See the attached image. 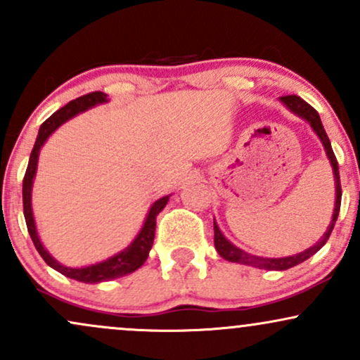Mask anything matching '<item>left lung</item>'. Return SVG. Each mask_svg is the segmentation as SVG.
I'll use <instances>...</instances> for the list:
<instances>
[{
	"label": "left lung",
	"mask_w": 360,
	"mask_h": 360,
	"mask_svg": "<svg viewBox=\"0 0 360 360\" xmlns=\"http://www.w3.org/2000/svg\"><path fill=\"white\" fill-rule=\"evenodd\" d=\"M281 101H283L284 105H286L288 108L292 111V113H296L298 117L307 120L309 125H311L313 130L316 131L318 137H320L321 143H323V147H325L326 155H328V159H330V164H332V167H333V174H335L337 200H335V210H333L332 221H330L328 230H326L323 237L320 238V242H316L315 245L309 247V249H307L304 252H300V254H296V255H289V257L264 259V257H257V255L247 254V252L240 250L238 247H235L233 243H230L229 240H226V238L223 237V233L220 232V229H218L217 223L213 221L214 247H217L218 254H220L223 259L230 260V262L245 264V266H254V267H259V269H267V271H286V269H289V267L298 266V264L304 262V260L311 257V255H315L316 252L320 250L321 247H323L326 243V240L330 238V233H332L333 226H335V221L338 218V212H340V201H342V186H340V174H338L337 157H335V154H333L332 143H330L328 135H326L325 128H323V125H321V120H320V115H318V111L313 108L311 105H308L307 101L301 100L300 96H296V94L283 96V98H281Z\"/></svg>",
	"instance_id": "obj_1"
}]
</instances>
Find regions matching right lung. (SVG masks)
<instances>
[{
	"mask_svg": "<svg viewBox=\"0 0 360 360\" xmlns=\"http://www.w3.org/2000/svg\"><path fill=\"white\" fill-rule=\"evenodd\" d=\"M108 94L101 93V91H93V93L84 94V96L76 98V100L69 101L68 105L62 106L60 110H57L56 113L51 115L45 122L40 125L39 137L35 140V146L32 148L30 160H28L27 172L23 177V214L25 221H27L28 233H30L32 242H34L35 249L39 250V254L42 255V259L52 269L59 271L60 274L68 276V278L81 281V283H101V281H110L122 278V276L130 274V272L137 271L148 257V252L152 249V243H154L155 237V217L164 210V206L167 205L169 196L160 198L152 205L150 212L147 214V220L143 223L142 230L137 235L134 242L127 247L125 250H122L120 254L113 255V257L103 260L100 264H94V266L81 267V269H72V267H65L62 264L57 262L56 259L44 249V245L39 240V235H37L35 229V220L34 213H32V183H34V176L37 171V162H39V152L40 147L44 146V142L47 140L49 135L56 130L57 127H60L65 120H69L74 115L81 113V111L91 108V106L98 105V103H105Z\"/></svg>",
	"mask_w": 360,
	"mask_h": 360,
	"instance_id": "add662e5",
	"label": "right lung"
}]
</instances>
